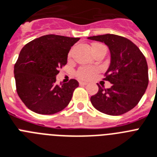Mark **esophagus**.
<instances>
[{
	"instance_id": "34e87169",
	"label": "esophagus",
	"mask_w": 157,
	"mask_h": 157,
	"mask_svg": "<svg viewBox=\"0 0 157 157\" xmlns=\"http://www.w3.org/2000/svg\"><path fill=\"white\" fill-rule=\"evenodd\" d=\"M87 84V82H79V85H81V86H85V85H86Z\"/></svg>"
}]
</instances>
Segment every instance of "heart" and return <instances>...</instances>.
<instances>
[{
    "mask_svg": "<svg viewBox=\"0 0 157 157\" xmlns=\"http://www.w3.org/2000/svg\"><path fill=\"white\" fill-rule=\"evenodd\" d=\"M99 46H103V45H101L99 43H94L92 45V48ZM95 73H96V70L95 69H89V68H86V67H82L78 71L77 76L78 78H79L80 79L87 80L91 77H93L95 75Z\"/></svg>",
    "mask_w": 157,
    "mask_h": 157,
    "instance_id": "heart-1",
    "label": "heart"
}]
</instances>
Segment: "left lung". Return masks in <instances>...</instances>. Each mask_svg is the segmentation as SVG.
Returning a JSON list of instances; mask_svg holds the SVG:
<instances>
[{
  "label": "left lung",
  "mask_w": 157,
  "mask_h": 157,
  "mask_svg": "<svg viewBox=\"0 0 157 157\" xmlns=\"http://www.w3.org/2000/svg\"><path fill=\"white\" fill-rule=\"evenodd\" d=\"M101 41L109 48L111 63L103 79L112 86L90 97L95 109L110 116H120L134 108L145 92L148 70L145 57L132 41L116 34L87 37Z\"/></svg>",
  "instance_id": "obj_1"
}]
</instances>
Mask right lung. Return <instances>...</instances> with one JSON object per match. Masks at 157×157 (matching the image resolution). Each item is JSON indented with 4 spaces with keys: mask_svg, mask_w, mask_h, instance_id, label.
<instances>
[{
    "mask_svg": "<svg viewBox=\"0 0 157 157\" xmlns=\"http://www.w3.org/2000/svg\"><path fill=\"white\" fill-rule=\"evenodd\" d=\"M80 38L49 34L29 41L14 66L17 92L29 110L41 115H52L69 104L75 79L57 85L58 69L67 64L68 53Z\"/></svg>",
    "mask_w": 157,
    "mask_h": 157,
    "instance_id": "add662e5",
    "label": "right lung"
}]
</instances>
